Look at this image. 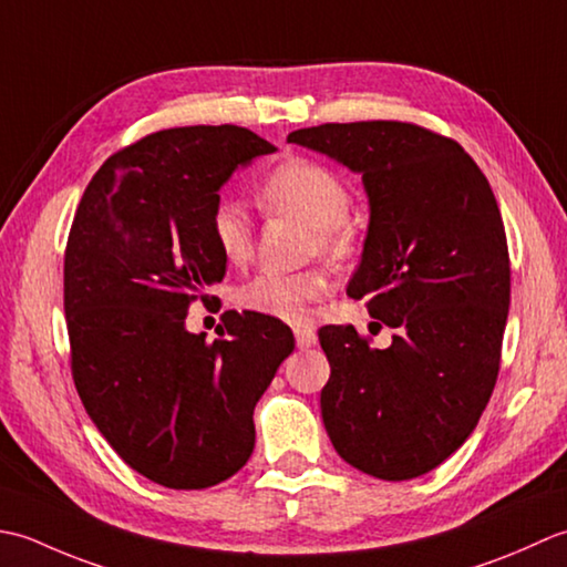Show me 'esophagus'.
Returning <instances> with one entry per match:
<instances>
[{
  "instance_id": "obj_1",
  "label": "esophagus",
  "mask_w": 567,
  "mask_h": 567,
  "mask_svg": "<svg viewBox=\"0 0 567 567\" xmlns=\"http://www.w3.org/2000/svg\"><path fill=\"white\" fill-rule=\"evenodd\" d=\"M293 334H296V344H298L300 350L313 348V344L318 342V334H316L313 328H296Z\"/></svg>"
}]
</instances>
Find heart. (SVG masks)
<instances>
[{
	"label": "heart",
	"mask_w": 567,
	"mask_h": 567,
	"mask_svg": "<svg viewBox=\"0 0 567 567\" xmlns=\"http://www.w3.org/2000/svg\"><path fill=\"white\" fill-rule=\"evenodd\" d=\"M259 203L269 213H284L313 227V249L326 257H344L352 245L348 223L350 190L332 168L310 158H286L261 183ZM210 235L217 251L229 264H245L254 249V227L245 207L233 200L219 203L210 217ZM328 291L322 271H259L239 286L237 303L254 313L303 322L310 303Z\"/></svg>",
	"instance_id": "1"
}]
</instances>
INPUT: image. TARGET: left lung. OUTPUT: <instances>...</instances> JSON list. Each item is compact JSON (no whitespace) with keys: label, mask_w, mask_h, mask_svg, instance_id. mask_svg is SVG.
Segmentation results:
<instances>
[{"label":"left lung","mask_w":567,"mask_h":567,"mask_svg":"<svg viewBox=\"0 0 567 567\" xmlns=\"http://www.w3.org/2000/svg\"><path fill=\"white\" fill-rule=\"evenodd\" d=\"M288 142L362 176L369 227L348 296L396 330L372 350L352 326L320 328L322 423L352 467L421 477L475 431L499 374L512 293L499 205L465 148L423 126L320 124Z\"/></svg>","instance_id":"obj_1"}]
</instances>
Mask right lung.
Masks as SVG:
<instances>
[{"label":"right lung","mask_w":567,"mask_h":567,"mask_svg":"<svg viewBox=\"0 0 567 567\" xmlns=\"http://www.w3.org/2000/svg\"><path fill=\"white\" fill-rule=\"evenodd\" d=\"M274 146L245 126H178L110 156L78 205L63 306L80 401L126 465L168 489L233 477L254 450V406L293 352L261 313L223 316L219 338L186 328L223 281L210 235L219 188Z\"/></svg>","instance_id":"right-lung-1"}]
</instances>
